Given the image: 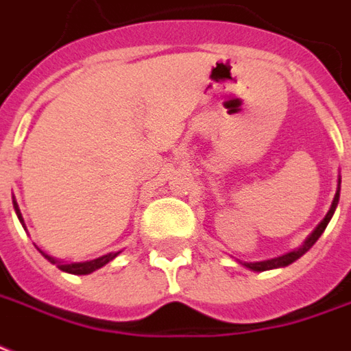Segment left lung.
Returning a JSON list of instances; mask_svg holds the SVG:
<instances>
[{
	"instance_id": "obj_1",
	"label": "left lung",
	"mask_w": 351,
	"mask_h": 351,
	"mask_svg": "<svg viewBox=\"0 0 351 351\" xmlns=\"http://www.w3.org/2000/svg\"><path fill=\"white\" fill-rule=\"evenodd\" d=\"M339 197H341V176H339V182H337V193L335 197H333V202H331V208L330 211L326 213V217L318 223V226L315 230H313L311 234L307 235V239L302 243L300 247L294 248V250H291V252L283 254V256H278V258H272V259H265V261H239L237 259V263L243 265L245 269H248V271H254V272H263V271H272V269H283V267H287V265L294 263L296 259H300L304 254L309 250V248L315 245L318 241V237L322 235V232L326 230V226H328V223L331 221V217H333V213H335L337 210V204H339Z\"/></svg>"
}]
</instances>
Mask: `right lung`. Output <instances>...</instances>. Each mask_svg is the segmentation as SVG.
Returning a JSON list of instances; mask_svg holds the SVG:
<instances>
[{"mask_svg": "<svg viewBox=\"0 0 351 351\" xmlns=\"http://www.w3.org/2000/svg\"><path fill=\"white\" fill-rule=\"evenodd\" d=\"M12 206H14V211L16 215H18V219H20L21 226L25 228V223H23V217H21V211H20V206H18V202H16V199L12 197ZM38 248V247H36ZM40 250V248H38ZM121 252V250H119ZM119 252H108L104 254V256H101V258H95V259H90V261H75V263H69V261H62V259L58 258H53V256H49V254H45L44 250H40V254L44 256L49 263L57 265L58 269L62 272H68V274H77V276H84V274H92V272H95L97 269H101V267H104L106 263H110L112 259L117 258L119 256Z\"/></svg>", "mask_w": 351, "mask_h": 351, "instance_id": "right-lung-1", "label": "right lung"}]
</instances>
